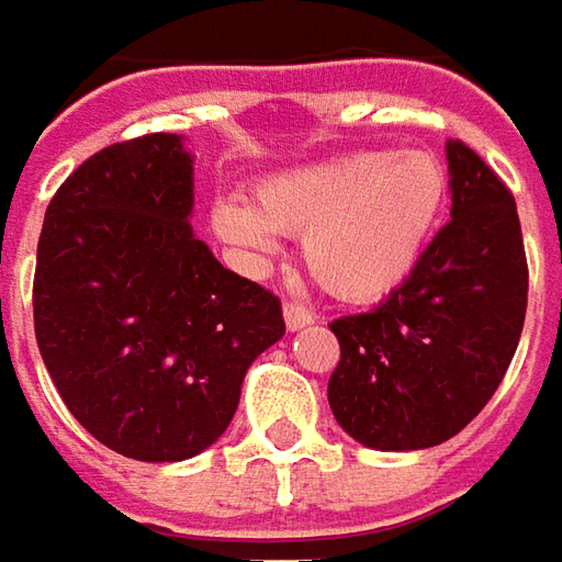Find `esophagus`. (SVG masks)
<instances>
[{
	"label": "esophagus",
	"instance_id": "esophagus-1",
	"mask_svg": "<svg viewBox=\"0 0 562 562\" xmlns=\"http://www.w3.org/2000/svg\"><path fill=\"white\" fill-rule=\"evenodd\" d=\"M282 316H285V329L289 331H301L313 326V313L307 307H301V304H292V301L282 307Z\"/></svg>",
	"mask_w": 562,
	"mask_h": 562
}]
</instances>
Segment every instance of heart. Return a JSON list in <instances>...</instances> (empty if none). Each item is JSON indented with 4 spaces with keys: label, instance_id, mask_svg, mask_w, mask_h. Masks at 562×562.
Instances as JSON below:
<instances>
[{
    "label": "heart",
    "instance_id": "obj_1",
    "mask_svg": "<svg viewBox=\"0 0 562 562\" xmlns=\"http://www.w3.org/2000/svg\"><path fill=\"white\" fill-rule=\"evenodd\" d=\"M446 196L449 178L434 153H338L265 178L255 205L217 200L212 227L249 261L273 255V233L301 236V261L326 295L372 304L415 273Z\"/></svg>",
    "mask_w": 562,
    "mask_h": 562
}]
</instances>
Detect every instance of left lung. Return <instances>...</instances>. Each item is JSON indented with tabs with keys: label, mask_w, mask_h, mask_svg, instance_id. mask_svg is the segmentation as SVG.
<instances>
[{
	"label": "left lung",
	"mask_w": 562,
	"mask_h": 562,
	"mask_svg": "<svg viewBox=\"0 0 562 562\" xmlns=\"http://www.w3.org/2000/svg\"><path fill=\"white\" fill-rule=\"evenodd\" d=\"M446 159L452 221L387 301L329 326L341 345L331 415L378 452L456 437L498 391L520 345L529 267L517 202L468 144L446 140Z\"/></svg>",
	"instance_id": "left-lung-1"
}]
</instances>
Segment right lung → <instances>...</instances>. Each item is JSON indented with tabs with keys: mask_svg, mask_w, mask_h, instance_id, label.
<instances>
[{
	"mask_svg": "<svg viewBox=\"0 0 562 562\" xmlns=\"http://www.w3.org/2000/svg\"><path fill=\"white\" fill-rule=\"evenodd\" d=\"M181 135L122 140L48 202L33 323L72 418L135 461H184L227 430L249 366L285 335L280 297L190 227Z\"/></svg>",
	"mask_w": 562,
	"mask_h": 562,
	"instance_id": "obj_1",
	"label": "right lung"
}]
</instances>
